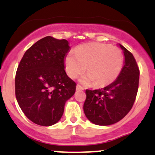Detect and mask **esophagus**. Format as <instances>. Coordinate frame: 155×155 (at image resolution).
<instances>
[{
  "mask_svg": "<svg viewBox=\"0 0 155 155\" xmlns=\"http://www.w3.org/2000/svg\"><path fill=\"white\" fill-rule=\"evenodd\" d=\"M76 89L77 90H84V88H83V87H82L80 84H77Z\"/></svg>",
  "mask_w": 155,
  "mask_h": 155,
  "instance_id": "esophagus-1",
  "label": "esophagus"
}]
</instances>
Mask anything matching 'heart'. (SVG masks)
Listing matches in <instances>:
<instances>
[{
  "instance_id": "b5f03b06",
  "label": "heart",
  "mask_w": 155,
  "mask_h": 155,
  "mask_svg": "<svg viewBox=\"0 0 155 155\" xmlns=\"http://www.w3.org/2000/svg\"><path fill=\"white\" fill-rule=\"evenodd\" d=\"M68 76L76 78L85 71L87 74L81 79L83 84L95 82L103 87L113 83L120 74L124 64V54L120 48L102 42H91L69 52L64 60Z\"/></svg>"
}]
</instances>
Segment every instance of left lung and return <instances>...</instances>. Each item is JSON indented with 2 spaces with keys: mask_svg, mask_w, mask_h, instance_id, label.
Here are the masks:
<instances>
[{
  "mask_svg": "<svg viewBox=\"0 0 155 155\" xmlns=\"http://www.w3.org/2000/svg\"><path fill=\"white\" fill-rule=\"evenodd\" d=\"M125 64L115 81L106 87L85 91L84 112L91 123L100 126L116 124L130 111L139 86L140 70L134 55L125 47Z\"/></svg>",
  "mask_w": 155,
  "mask_h": 155,
  "instance_id": "obj_1",
  "label": "left lung"
}]
</instances>
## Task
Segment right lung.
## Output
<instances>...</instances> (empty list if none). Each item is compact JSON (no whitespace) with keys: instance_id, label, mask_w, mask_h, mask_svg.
<instances>
[{"instance_id":"right-lung-1","label":"right lung","mask_w":155,"mask_h":155,"mask_svg":"<svg viewBox=\"0 0 155 155\" xmlns=\"http://www.w3.org/2000/svg\"><path fill=\"white\" fill-rule=\"evenodd\" d=\"M70 46L66 39L46 36L28 48L15 75V96L28 120L52 126L61 120L76 83L67 75L64 58Z\"/></svg>"}]
</instances>
